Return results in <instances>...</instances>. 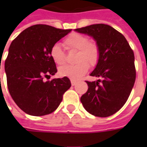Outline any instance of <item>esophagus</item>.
Returning a JSON list of instances; mask_svg holds the SVG:
<instances>
[{"instance_id":"1","label":"esophagus","mask_w":147,"mask_h":147,"mask_svg":"<svg viewBox=\"0 0 147 147\" xmlns=\"http://www.w3.org/2000/svg\"><path fill=\"white\" fill-rule=\"evenodd\" d=\"M71 85H72V86H75V85L76 84V81H74V80H71Z\"/></svg>"}]
</instances>
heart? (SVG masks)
<instances>
[{"label":"heart","instance_id":"1","mask_svg":"<svg viewBox=\"0 0 147 147\" xmlns=\"http://www.w3.org/2000/svg\"><path fill=\"white\" fill-rule=\"evenodd\" d=\"M64 45L68 50L77 51L74 65H64L59 68L61 76L67 77L71 80H76L83 76L90 67L95 66L99 59V48L95 42H90L88 37L84 34L74 33L64 40ZM50 57L58 65H62L66 61L65 53L60 45L55 44L50 50Z\"/></svg>","mask_w":147,"mask_h":147}]
</instances>
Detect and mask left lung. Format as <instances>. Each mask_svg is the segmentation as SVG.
Here are the masks:
<instances>
[{
  "mask_svg": "<svg viewBox=\"0 0 147 147\" xmlns=\"http://www.w3.org/2000/svg\"><path fill=\"white\" fill-rule=\"evenodd\" d=\"M75 30L92 37L100 52L90 76L102 80L86 81L88 90L80 101L84 109L95 117L113 115L126 103L136 81L132 49L122 34L106 24H93Z\"/></svg>",
  "mask_w": 147,
  "mask_h": 147,
  "instance_id": "1",
  "label": "left lung"
}]
</instances>
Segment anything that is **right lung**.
I'll list each match as a JSON object with an SVG mask.
<instances>
[{
	"label": "right lung",
	"mask_w": 147,
	"mask_h": 147,
	"mask_svg": "<svg viewBox=\"0 0 147 147\" xmlns=\"http://www.w3.org/2000/svg\"><path fill=\"white\" fill-rule=\"evenodd\" d=\"M71 30L37 24L22 31L9 46L5 63L8 91L27 114L40 117L54 112L71 87L67 77L43 81L57 71L51 48Z\"/></svg>",
	"instance_id": "1"
}]
</instances>
